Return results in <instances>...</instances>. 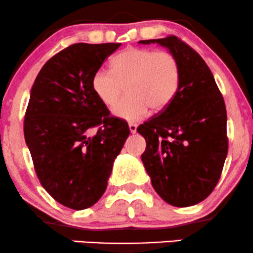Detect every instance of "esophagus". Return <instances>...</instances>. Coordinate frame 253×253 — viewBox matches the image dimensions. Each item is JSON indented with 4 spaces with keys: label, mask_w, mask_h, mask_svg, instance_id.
I'll list each match as a JSON object with an SVG mask.
<instances>
[{
    "label": "esophagus",
    "mask_w": 253,
    "mask_h": 253,
    "mask_svg": "<svg viewBox=\"0 0 253 253\" xmlns=\"http://www.w3.org/2000/svg\"><path fill=\"white\" fill-rule=\"evenodd\" d=\"M128 128H129V132L132 133V134H134V133H136V125L135 124H129L128 125Z\"/></svg>",
    "instance_id": "esophagus-1"
}]
</instances>
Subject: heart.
I'll list each match as a JSON object with an SVG mask.
<instances>
[{
  "mask_svg": "<svg viewBox=\"0 0 253 253\" xmlns=\"http://www.w3.org/2000/svg\"><path fill=\"white\" fill-rule=\"evenodd\" d=\"M112 71L98 70L91 88L98 100L112 107L127 85L129 96L113 107L114 117L128 123L141 120L149 108L159 112L176 97L181 85V66L175 56L152 48H126L112 59Z\"/></svg>",
  "mask_w": 253,
  "mask_h": 253,
  "instance_id": "b5f03b06",
  "label": "heart"
}]
</instances>
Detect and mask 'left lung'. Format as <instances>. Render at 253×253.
I'll return each instance as SVG.
<instances>
[{
	"mask_svg": "<svg viewBox=\"0 0 253 253\" xmlns=\"http://www.w3.org/2000/svg\"><path fill=\"white\" fill-rule=\"evenodd\" d=\"M168 48L181 66V85L163 112L138 127L153 189L175 207L200 203L213 191L227 157V113L211 69L177 37L140 40Z\"/></svg>",
	"mask_w": 253,
	"mask_h": 253,
	"instance_id": "1",
	"label": "left lung"
}]
</instances>
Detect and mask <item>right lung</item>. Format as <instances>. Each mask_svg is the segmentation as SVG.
I'll use <instances>...</instances> for the list:
<instances>
[{
  "label": "right lung",
  "mask_w": 253,
  "mask_h": 253,
  "mask_svg": "<svg viewBox=\"0 0 253 253\" xmlns=\"http://www.w3.org/2000/svg\"><path fill=\"white\" fill-rule=\"evenodd\" d=\"M120 45L69 46L46 62L32 85L26 144L42 187L71 210H85L101 199L129 135L128 125L109 117L91 88L94 74Z\"/></svg>",
  "instance_id": "1"
}]
</instances>
